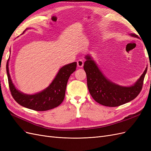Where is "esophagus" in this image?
I'll use <instances>...</instances> for the list:
<instances>
[{"mask_svg":"<svg viewBox=\"0 0 151 151\" xmlns=\"http://www.w3.org/2000/svg\"><path fill=\"white\" fill-rule=\"evenodd\" d=\"M77 66L79 67H83V65H84V61L83 59H79V60H77Z\"/></svg>","mask_w":151,"mask_h":151,"instance_id":"34e87169","label":"esophagus"}]
</instances>
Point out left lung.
I'll return each mask as SVG.
<instances>
[{
	"mask_svg": "<svg viewBox=\"0 0 151 151\" xmlns=\"http://www.w3.org/2000/svg\"><path fill=\"white\" fill-rule=\"evenodd\" d=\"M134 38L139 36L131 33ZM84 69L87 76V84L91 96L96 101L109 107H115L135 99L142 90L147 68L136 83L130 86H122L106 78L100 70L90 55L85 57Z\"/></svg>",
	"mask_w": 151,
	"mask_h": 151,
	"instance_id": "left-lung-1",
	"label": "left lung"
}]
</instances>
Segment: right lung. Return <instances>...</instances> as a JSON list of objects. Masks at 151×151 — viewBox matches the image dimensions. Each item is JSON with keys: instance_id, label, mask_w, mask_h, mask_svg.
I'll list each match as a JSON object with an SVG mask.
<instances>
[{"instance_id": "right-lung-1", "label": "right lung", "mask_w": 151, "mask_h": 151, "mask_svg": "<svg viewBox=\"0 0 151 151\" xmlns=\"http://www.w3.org/2000/svg\"><path fill=\"white\" fill-rule=\"evenodd\" d=\"M9 58L7 62L6 70L9 86L13 98L21 106L39 111H47L56 108L62 103L65 98L68 78L76 70L77 67L76 62L63 66L58 70L52 83L47 88L34 94H27L21 92L12 83L9 70Z\"/></svg>"}]
</instances>
